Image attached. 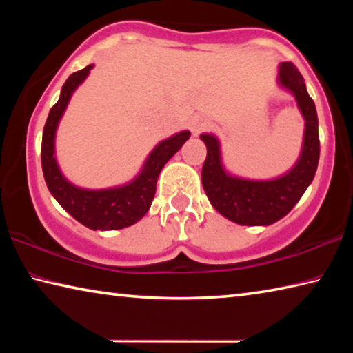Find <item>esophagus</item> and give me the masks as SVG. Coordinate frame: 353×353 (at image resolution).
I'll return each instance as SVG.
<instances>
[{
  "label": "esophagus",
  "mask_w": 353,
  "mask_h": 353,
  "mask_svg": "<svg viewBox=\"0 0 353 353\" xmlns=\"http://www.w3.org/2000/svg\"><path fill=\"white\" fill-rule=\"evenodd\" d=\"M190 128H191V132H193V135H199L201 132H204V130L207 129V121L204 118H194L193 121H191Z\"/></svg>",
  "instance_id": "esophagus-1"
}]
</instances>
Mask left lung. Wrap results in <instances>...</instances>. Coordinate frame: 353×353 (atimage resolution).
<instances>
[{"mask_svg": "<svg viewBox=\"0 0 353 353\" xmlns=\"http://www.w3.org/2000/svg\"><path fill=\"white\" fill-rule=\"evenodd\" d=\"M280 85L294 94L305 118V135L301 159L294 168L274 181H246L229 176L223 168L219 143L213 135L202 134L207 157L202 166V187L210 204L227 219L241 225H270L282 219L294 207L318 170L319 134L318 113L294 63H280Z\"/></svg>", "mask_w": 353, "mask_h": 353, "instance_id": "1", "label": "left lung"}]
</instances>
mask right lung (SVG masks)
Segmentation results:
<instances>
[{
	"instance_id": "add662e5",
	"label": "right lung",
	"mask_w": 353,
	"mask_h": 353,
	"mask_svg": "<svg viewBox=\"0 0 353 353\" xmlns=\"http://www.w3.org/2000/svg\"><path fill=\"white\" fill-rule=\"evenodd\" d=\"M93 65L71 74L63 83L61 98L51 107L41 139V168L48 190L76 221L92 230H118L135 224L152 204L157 179L165 163L190 139L188 130L172 135L155 146L143 171L124 187L110 190H82L62 176L54 157V137L71 94L90 73Z\"/></svg>"
}]
</instances>
